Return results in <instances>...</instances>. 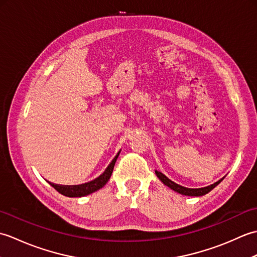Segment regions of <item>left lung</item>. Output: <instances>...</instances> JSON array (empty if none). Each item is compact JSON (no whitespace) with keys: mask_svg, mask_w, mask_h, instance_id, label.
<instances>
[{"mask_svg":"<svg viewBox=\"0 0 257 257\" xmlns=\"http://www.w3.org/2000/svg\"><path fill=\"white\" fill-rule=\"evenodd\" d=\"M156 174H157V177L159 178L160 181H161L163 184H165V185H167V187H169V188H170V189L173 190V191H176V192H178V193H180V194L188 195V196H202V195H204V194H206V193H209L211 190L214 189V188L216 187V185L219 184V183L222 181V180H223V179H221V180H219V181H217V182L209 185V187L199 188V189H190V188L182 187V185H180V184H178V183H176V182L171 181L170 179H169L168 177H166L165 174L159 172V171H156Z\"/></svg>","mask_w":257,"mask_h":257,"instance_id":"8db88e82","label":"left lung"}]
</instances>
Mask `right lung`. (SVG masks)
<instances>
[{
	"mask_svg": "<svg viewBox=\"0 0 257 257\" xmlns=\"http://www.w3.org/2000/svg\"><path fill=\"white\" fill-rule=\"evenodd\" d=\"M119 154H120V151L118 152L117 156L113 158V160L110 162V165L107 167L105 172L100 174V176L96 178L95 180H92V181H90V182H87V183L80 184V185H59V184H54L51 182H50V184L56 191H58L59 193L65 195V196H69V198H81V196L94 193V192H96V191L101 189L103 185L108 182V180L110 179L114 163H116V161H117V158H118Z\"/></svg>",
	"mask_w": 257,
	"mask_h": 257,
	"instance_id": "right-lung-1",
	"label": "right lung"
}]
</instances>
